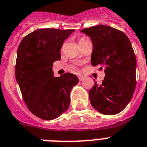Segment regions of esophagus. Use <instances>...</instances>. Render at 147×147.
Listing matches in <instances>:
<instances>
[{
    "instance_id": "obj_1",
    "label": "esophagus",
    "mask_w": 147,
    "mask_h": 147,
    "mask_svg": "<svg viewBox=\"0 0 147 147\" xmlns=\"http://www.w3.org/2000/svg\"><path fill=\"white\" fill-rule=\"evenodd\" d=\"M84 78V76H83V75H79V76H78L79 81H82Z\"/></svg>"
}]
</instances>
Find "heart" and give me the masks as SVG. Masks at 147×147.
<instances>
[{
  "instance_id": "b5f03b06",
  "label": "heart",
  "mask_w": 147,
  "mask_h": 147,
  "mask_svg": "<svg viewBox=\"0 0 147 147\" xmlns=\"http://www.w3.org/2000/svg\"><path fill=\"white\" fill-rule=\"evenodd\" d=\"M86 40H88V39H86V38H79V40H78L79 45H81L82 43H84V42H86Z\"/></svg>"
}]
</instances>
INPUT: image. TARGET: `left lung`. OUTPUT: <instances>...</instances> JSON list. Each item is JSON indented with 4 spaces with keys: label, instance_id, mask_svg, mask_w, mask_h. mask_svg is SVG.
Listing matches in <instances>:
<instances>
[{
    "label": "left lung",
    "instance_id": "8db88e82",
    "mask_svg": "<svg viewBox=\"0 0 147 147\" xmlns=\"http://www.w3.org/2000/svg\"><path fill=\"white\" fill-rule=\"evenodd\" d=\"M91 38V64L104 69L101 84L94 81L89 91V100L101 114L121 112L129 103L136 86V58L128 37L123 32L105 25L81 30Z\"/></svg>",
    "mask_w": 147,
    "mask_h": 147
}]
</instances>
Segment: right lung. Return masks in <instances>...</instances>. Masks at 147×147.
Segmentation results:
<instances>
[{
	"label": "right lung",
	"mask_w": 147,
	"mask_h": 147,
	"mask_svg": "<svg viewBox=\"0 0 147 147\" xmlns=\"http://www.w3.org/2000/svg\"><path fill=\"white\" fill-rule=\"evenodd\" d=\"M75 29H40L19 44L15 78L28 109L43 120L55 119L67 110L70 92L78 83L75 75L54 77L52 66L61 60V49Z\"/></svg>",
	"instance_id": "right-lung-1"
}]
</instances>
